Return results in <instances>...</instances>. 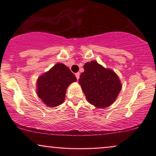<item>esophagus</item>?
Instances as JSON below:
<instances>
[{
  "label": "esophagus",
  "instance_id": "1",
  "mask_svg": "<svg viewBox=\"0 0 156 156\" xmlns=\"http://www.w3.org/2000/svg\"><path fill=\"white\" fill-rule=\"evenodd\" d=\"M75 76H76V78L77 79H79V77H80V73L79 72H77V73H75Z\"/></svg>",
  "mask_w": 156,
  "mask_h": 156
}]
</instances>
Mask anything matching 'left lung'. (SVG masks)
I'll return each mask as SVG.
<instances>
[{
	"mask_svg": "<svg viewBox=\"0 0 156 156\" xmlns=\"http://www.w3.org/2000/svg\"><path fill=\"white\" fill-rule=\"evenodd\" d=\"M84 69L78 81L87 101L97 108H106L112 104L122 89L117 75L96 61L85 63Z\"/></svg>",
	"mask_w": 156,
	"mask_h": 156,
	"instance_id": "left-lung-1",
	"label": "left lung"
}]
</instances>
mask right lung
Segmentation results:
<instances>
[{
	"mask_svg": "<svg viewBox=\"0 0 156 156\" xmlns=\"http://www.w3.org/2000/svg\"><path fill=\"white\" fill-rule=\"evenodd\" d=\"M76 80L68 67L57 63L39 77L37 81V95L47 106L56 107L63 103L66 88Z\"/></svg>",
	"mask_w": 156,
	"mask_h": 156,
	"instance_id": "right-lung-1",
	"label": "right lung"
}]
</instances>
